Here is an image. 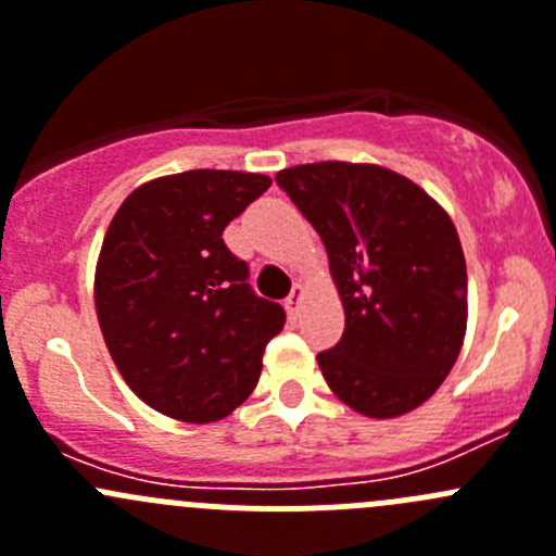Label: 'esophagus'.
Wrapping results in <instances>:
<instances>
[{"label": "esophagus", "instance_id": "1", "mask_svg": "<svg viewBox=\"0 0 556 556\" xmlns=\"http://www.w3.org/2000/svg\"><path fill=\"white\" fill-rule=\"evenodd\" d=\"M301 301H304V285H293L290 295H288V299H285V306H288L290 317H295V314H299Z\"/></svg>", "mask_w": 556, "mask_h": 556}]
</instances>
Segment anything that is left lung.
<instances>
[{"label":"left lung","instance_id":"1","mask_svg":"<svg viewBox=\"0 0 556 556\" xmlns=\"http://www.w3.org/2000/svg\"><path fill=\"white\" fill-rule=\"evenodd\" d=\"M312 223L344 304V333L317 355L330 390L374 419L401 417L450 377L468 319L454 223L419 185L374 164L323 161L277 174Z\"/></svg>","mask_w":556,"mask_h":556}]
</instances>
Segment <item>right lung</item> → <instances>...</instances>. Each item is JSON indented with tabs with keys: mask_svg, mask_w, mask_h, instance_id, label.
<instances>
[{
	"mask_svg": "<svg viewBox=\"0 0 556 556\" xmlns=\"http://www.w3.org/2000/svg\"><path fill=\"white\" fill-rule=\"evenodd\" d=\"M271 185L266 174L193 169L144 182L99 252L97 317L126 384L182 422L228 417L255 390L285 309L250 288L223 231Z\"/></svg>",
	"mask_w": 556,
	"mask_h": 556,
	"instance_id": "add662e5",
	"label": "right lung"
}]
</instances>
